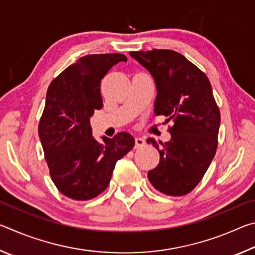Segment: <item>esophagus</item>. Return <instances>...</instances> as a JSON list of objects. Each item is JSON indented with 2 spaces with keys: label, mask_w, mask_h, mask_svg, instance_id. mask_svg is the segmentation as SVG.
Instances as JSON below:
<instances>
[{
  "label": "esophagus",
  "mask_w": 255,
  "mask_h": 255,
  "mask_svg": "<svg viewBox=\"0 0 255 255\" xmlns=\"http://www.w3.org/2000/svg\"><path fill=\"white\" fill-rule=\"evenodd\" d=\"M145 145H146V141L144 138H140V137L135 138V148H141L144 147Z\"/></svg>",
  "instance_id": "esophagus-1"
}]
</instances>
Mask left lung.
<instances>
[{"label": "left lung", "instance_id": "left-lung-1", "mask_svg": "<svg viewBox=\"0 0 255 255\" xmlns=\"http://www.w3.org/2000/svg\"><path fill=\"white\" fill-rule=\"evenodd\" d=\"M156 84L154 114L167 117L171 140L148 138L159 163L148 171L149 182L167 196H184L204 178L216 154L221 112L208 77L183 55L169 49L130 51Z\"/></svg>", "mask_w": 255, "mask_h": 255}]
</instances>
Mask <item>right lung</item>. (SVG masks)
Wrapping results in <instances>:
<instances>
[{"instance_id": "right-lung-1", "label": "right lung", "mask_w": 255, "mask_h": 255, "mask_svg": "<svg viewBox=\"0 0 255 255\" xmlns=\"http://www.w3.org/2000/svg\"><path fill=\"white\" fill-rule=\"evenodd\" d=\"M123 54L86 55L51 82L38 132L49 174L56 187L71 199L89 200L105 191L118 159L135 139L128 132L114 138L92 136L90 118L101 109V80L119 62Z\"/></svg>"}]
</instances>
